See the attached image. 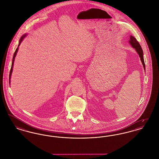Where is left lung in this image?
Here are the masks:
<instances>
[{
    "instance_id": "1",
    "label": "left lung",
    "mask_w": 159,
    "mask_h": 159,
    "mask_svg": "<svg viewBox=\"0 0 159 159\" xmlns=\"http://www.w3.org/2000/svg\"><path fill=\"white\" fill-rule=\"evenodd\" d=\"M130 44L132 45V46L135 49V50L137 52V53L139 54V56L141 58V60L142 61V64L143 65L144 70H145V63H144V57H143V51L142 49V48L139 43V42L137 41L135 38L132 36L130 37V40H129Z\"/></svg>"
}]
</instances>
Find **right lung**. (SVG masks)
Instances as JSON below:
<instances>
[{
    "label": "right lung",
    "instance_id": "1",
    "mask_svg": "<svg viewBox=\"0 0 159 159\" xmlns=\"http://www.w3.org/2000/svg\"><path fill=\"white\" fill-rule=\"evenodd\" d=\"M25 36H26V34H24V35H23V36L21 38L20 40V42H19V45H18V46L20 45V43H21V42H22V40H23V39L25 38ZM18 48H17L16 49L15 52H14V56H13V58H12V66H11V70H10V74H9V82H10V78H11V76L12 72V68H13V65H14V59H15V56H16V53H17V52H18Z\"/></svg>",
    "mask_w": 159,
    "mask_h": 159
}]
</instances>
